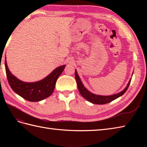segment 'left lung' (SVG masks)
Returning <instances> with one entry per match:
<instances>
[{
	"mask_svg": "<svg viewBox=\"0 0 147 147\" xmlns=\"http://www.w3.org/2000/svg\"><path fill=\"white\" fill-rule=\"evenodd\" d=\"M75 78H76V83L78 85V90H79V92L80 93V94L82 95L83 97L84 98H85L86 100H87L89 101L90 102L92 103V104H100V105L107 104V103L113 101L115 99H116L119 97V96L123 95L124 93L126 92L127 88H128L129 84L131 83V79H130L129 82H128V83H127L126 87L122 92L117 93V94H114L112 95L102 96V95H98L93 94V93L89 92L88 90L83 86L82 81H81L78 74L76 70H75Z\"/></svg>",
	"mask_w": 147,
	"mask_h": 147,
	"instance_id": "1",
	"label": "left lung"
}]
</instances>
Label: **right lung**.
Returning <instances> with one entry per match:
<instances>
[{"instance_id": "obj_1", "label": "right lung", "mask_w": 147, "mask_h": 147, "mask_svg": "<svg viewBox=\"0 0 147 147\" xmlns=\"http://www.w3.org/2000/svg\"><path fill=\"white\" fill-rule=\"evenodd\" d=\"M65 67V65H63L57 67L49 75L39 82L27 83L18 80L12 74L7 67L6 59L5 60L6 75L9 85L15 93L30 102H38L51 96L54 90L57 80Z\"/></svg>"}]
</instances>
